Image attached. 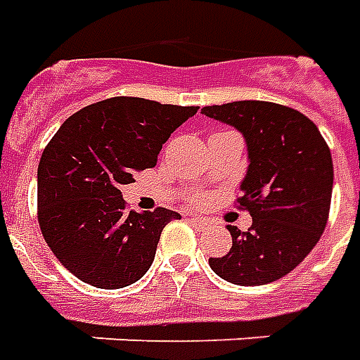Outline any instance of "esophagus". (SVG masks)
<instances>
[{
    "label": "esophagus",
    "mask_w": 360,
    "mask_h": 360,
    "mask_svg": "<svg viewBox=\"0 0 360 360\" xmlns=\"http://www.w3.org/2000/svg\"><path fill=\"white\" fill-rule=\"evenodd\" d=\"M190 223H192L198 231H205L209 226V223L205 221V219H201V217H190Z\"/></svg>",
    "instance_id": "obj_1"
}]
</instances>
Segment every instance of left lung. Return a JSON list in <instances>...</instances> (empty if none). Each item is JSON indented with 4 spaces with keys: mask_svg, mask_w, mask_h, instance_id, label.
Segmentation results:
<instances>
[{
    "mask_svg": "<svg viewBox=\"0 0 360 360\" xmlns=\"http://www.w3.org/2000/svg\"><path fill=\"white\" fill-rule=\"evenodd\" d=\"M201 114L234 126L248 145V172L238 207L252 215L240 233L229 225L233 246L209 266L225 281L256 287L277 281L312 252L330 215L333 162L310 118L264 101L205 106Z\"/></svg>",
    "mask_w": 360,
    "mask_h": 360,
    "instance_id": "obj_1",
    "label": "left lung"
}]
</instances>
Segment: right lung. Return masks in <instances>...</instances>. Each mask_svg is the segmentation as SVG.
Returning a JSON list of instances; mask_svg holds the SVG:
<instances>
[{"instance_id":"right-lung-1","label":"right lung","mask_w":360,"mask_h":360,"mask_svg":"<svg viewBox=\"0 0 360 360\" xmlns=\"http://www.w3.org/2000/svg\"><path fill=\"white\" fill-rule=\"evenodd\" d=\"M198 106L114 96L65 120L38 165V225L53 256L83 283L122 289L151 267L176 211H126L120 186L157 165Z\"/></svg>"}]
</instances>
